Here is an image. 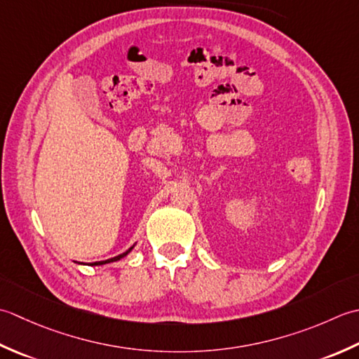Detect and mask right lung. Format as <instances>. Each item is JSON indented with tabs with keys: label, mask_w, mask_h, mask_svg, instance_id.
Listing matches in <instances>:
<instances>
[{
	"label": "right lung",
	"mask_w": 359,
	"mask_h": 359,
	"mask_svg": "<svg viewBox=\"0 0 359 359\" xmlns=\"http://www.w3.org/2000/svg\"><path fill=\"white\" fill-rule=\"evenodd\" d=\"M135 248V245L131 246V248H128V250L126 251V252H122V254H119V255H116V257H113V259H108V260H102V262H94V263H91V266H97V265H105V263H109V262H118V260H121L122 257H126V255L133 250Z\"/></svg>",
	"instance_id": "obj_1"
}]
</instances>
